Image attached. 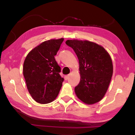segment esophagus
Instances as JSON below:
<instances>
[{
	"label": "esophagus",
	"instance_id": "obj_1",
	"mask_svg": "<svg viewBox=\"0 0 135 135\" xmlns=\"http://www.w3.org/2000/svg\"><path fill=\"white\" fill-rule=\"evenodd\" d=\"M69 76H70V75H65V76H64V79H65V80H67V79H68V78H69Z\"/></svg>",
	"mask_w": 135,
	"mask_h": 135
}]
</instances>
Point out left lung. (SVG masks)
<instances>
[{"mask_svg": "<svg viewBox=\"0 0 135 135\" xmlns=\"http://www.w3.org/2000/svg\"><path fill=\"white\" fill-rule=\"evenodd\" d=\"M79 60L81 80L75 88L77 97L88 104H94L104 97L113 73L110 56L101 46L88 41L67 40Z\"/></svg>", "mask_w": 135, "mask_h": 135, "instance_id": "1", "label": "left lung"}]
</instances>
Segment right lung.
Instances as JSON below:
<instances>
[{
  "instance_id": "right-lung-1",
  "label": "right lung",
  "mask_w": 135,
  "mask_h": 135,
  "mask_svg": "<svg viewBox=\"0 0 135 135\" xmlns=\"http://www.w3.org/2000/svg\"><path fill=\"white\" fill-rule=\"evenodd\" d=\"M64 39L42 42L31 50L25 59L23 75L31 96L41 104L51 103L58 96L64 78L54 56Z\"/></svg>"
}]
</instances>
